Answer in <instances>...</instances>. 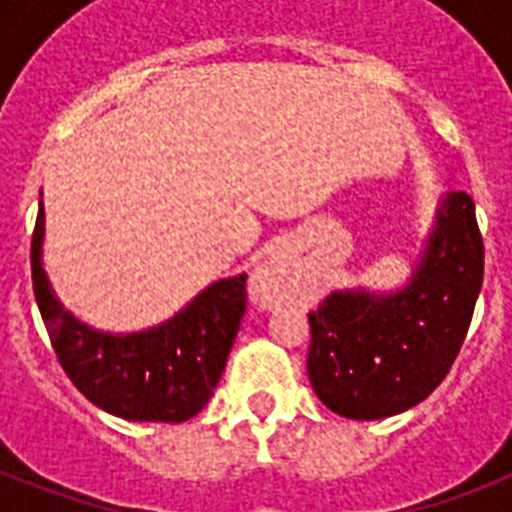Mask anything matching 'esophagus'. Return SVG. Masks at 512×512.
I'll list each match as a JSON object with an SVG mask.
<instances>
[{
  "mask_svg": "<svg viewBox=\"0 0 512 512\" xmlns=\"http://www.w3.org/2000/svg\"><path fill=\"white\" fill-rule=\"evenodd\" d=\"M249 295H252V303L265 311H273L287 303L292 295V271H289L287 260L281 255H271L257 265L249 279Z\"/></svg>",
  "mask_w": 512,
  "mask_h": 512,
  "instance_id": "obj_1",
  "label": "esophagus"
}]
</instances>
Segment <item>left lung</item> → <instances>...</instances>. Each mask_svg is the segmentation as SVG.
<instances>
[{
	"instance_id": "1",
	"label": "left lung",
	"mask_w": 512,
	"mask_h": 512,
	"mask_svg": "<svg viewBox=\"0 0 512 512\" xmlns=\"http://www.w3.org/2000/svg\"><path fill=\"white\" fill-rule=\"evenodd\" d=\"M484 281L476 204L446 191L404 287L335 289L308 316V377L321 404L348 420L412 409L452 369Z\"/></svg>"
}]
</instances>
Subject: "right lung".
<instances>
[{"label": "right lung", "instance_id": "1", "mask_svg": "<svg viewBox=\"0 0 512 512\" xmlns=\"http://www.w3.org/2000/svg\"><path fill=\"white\" fill-rule=\"evenodd\" d=\"M44 204L31 239V279L55 356L103 412L132 422H185L220 382L247 311V273L212 281L172 319L140 332H103L66 311L42 263Z\"/></svg>", "mask_w": 512, "mask_h": 512}]
</instances>
